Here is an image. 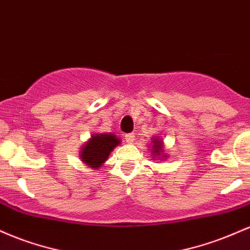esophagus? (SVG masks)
I'll return each instance as SVG.
<instances>
[{
	"label": "esophagus",
	"instance_id": "34e87169",
	"mask_svg": "<svg viewBox=\"0 0 250 250\" xmlns=\"http://www.w3.org/2000/svg\"><path fill=\"white\" fill-rule=\"evenodd\" d=\"M125 142L128 143V145H130V143H133V141H134V139H135V134L134 133H131V134H127L125 135Z\"/></svg>",
	"mask_w": 250,
	"mask_h": 250
}]
</instances>
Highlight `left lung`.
Here are the masks:
<instances>
[{
    "instance_id": "obj_1",
    "label": "left lung",
    "mask_w": 250,
    "mask_h": 250,
    "mask_svg": "<svg viewBox=\"0 0 250 250\" xmlns=\"http://www.w3.org/2000/svg\"><path fill=\"white\" fill-rule=\"evenodd\" d=\"M151 151L150 153L153 154V159L157 160V159H167L168 155L165 153V149H163V141L161 137L156 136L151 139Z\"/></svg>"
}]
</instances>
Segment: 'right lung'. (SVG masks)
Returning a JSON list of instances; mask_svg holds the SVG:
<instances>
[{"instance_id":"right-lung-1","label":"right lung","mask_w":250,"mask_h":250,"mask_svg":"<svg viewBox=\"0 0 250 250\" xmlns=\"http://www.w3.org/2000/svg\"><path fill=\"white\" fill-rule=\"evenodd\" d=\"M120 142L121 140L113 133L93 134L79 151L80 159L87 167L96 170L107 161L109 155Z\"/></svg>"}]
</instances>
